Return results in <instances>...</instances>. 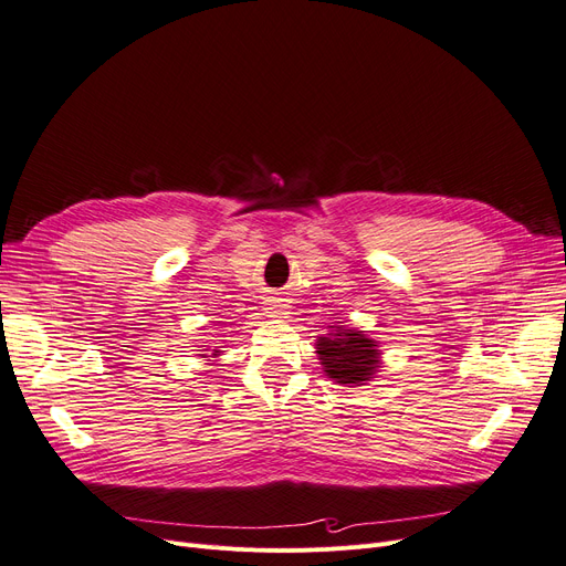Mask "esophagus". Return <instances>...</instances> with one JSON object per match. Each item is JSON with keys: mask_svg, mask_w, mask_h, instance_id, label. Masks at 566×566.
I'll list each match as a JSON object with an SVG mask.
<instances>
[{"mask_svg": "<svg viewBox=\"0 0 566 566\" xmlns=\"http://www.w3.org/2000/svg\"><path fill=\"white\" fill-rule=\"evenodd\" d=\"M289 305H286V301L284 298H271V301H265V314L268 316H273V318H284L289 312Z\"/></svg>", "mask_w": 566, "mask_h": 566, "instance_id": "obj_1", "label": "esophagus"}]
</instances>
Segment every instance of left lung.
<instances>
[{
	"instance_id": "8db88e82",
	"label": "left lung",
	"mask_w": 566,
	"mask_h": 566,
	"mask_svg": "<svg viewBox=\"0 0 566 566\" xmlns=\"http://www.w3.org/2000/svg\"><path fill=\"white\" fill-rule=\"evenodd\" d=\"M316 353L325 376H331L337 385H348V388L365 385L380 367L378 342L365 337L363 331L335 328L325 337H318Z\"/></svg>"
}]
</instances>
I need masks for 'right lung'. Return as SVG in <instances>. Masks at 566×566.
I'll return each instance as SVG.
<instances>
[{
    "label": "right lung",
    "mask_w": 566,
    "mask_h": 566,
    "mask_svg": "<svg viewBox=\"0 0 566 566\" xmlns=\"http://www.w3.org/2000/svg\"><path fill=\"white\" fill-rule=\"evenodd\" d=\"M218 353H220V350H218V348H213V355H218Z\"/></svg>",
    "instance_id": "obj_1"
}]
</instances>
